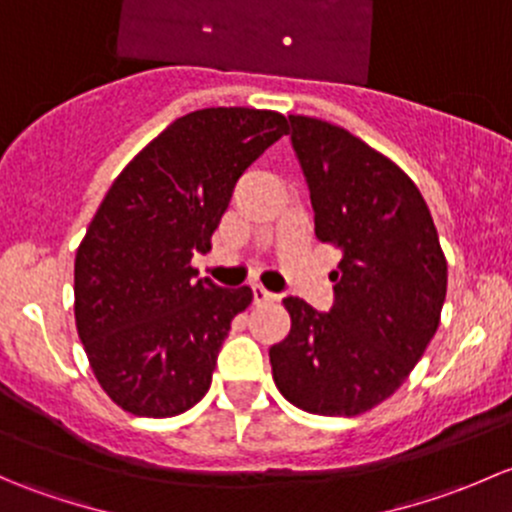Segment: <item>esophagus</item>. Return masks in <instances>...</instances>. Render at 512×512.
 <instances>
[{
  "label": "esophagus",
  "mask_w": 512,
  "mask_h": 512,
  "mask_svg": "<svg viewBox=\"0 0 512 512\" xmlns=\"http://www.w3.org/2000/svg\"><path fill=\"white\" fill-rule=\"evenodd\" d=\"M252 299H255V304H267V302H277L280 297L262 285H252Z\"/></svg>",
  "instance_id": "34e87169"
}]
</instances>
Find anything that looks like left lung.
<instances>
[{"instance_id": "1", "label": "left lung", "mask_w": 512, "mask_h": 512, "mask_svg": "<svg viewBox=\"0 0 512 512\" xmlns=\"http://www.w3.org/2000/svg\"><path fill=\"white\" fill-rule=\"evenodd\" d=\"M289 141L314 208V232L339 247L334 304L287 297L292 329L270 349L289 404L356 416L389 399L441 322L448 265L414 180L344 128L289 116Z\"/></svg>"}]
</instances>
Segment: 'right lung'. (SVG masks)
<instances>
[{
  "instance_id": "1",
  "label": "right lung",
  "mask_w": 512,
  "mask_h": 512,
  "mask_svg": "<svg viewBox=\"0 0 512 512\" xmlns=\"http://www.w3.org/2000/svg\"><path fill=\"white\" fill-rule=\"evenodd\" d=\"M287 133L282 113L203 108L170 123L121 170L76 250L74 314L101 389L123 411L170 418L210 389L250 287L190 267L240 175Z\"/></svg>"
}]
</instances>
